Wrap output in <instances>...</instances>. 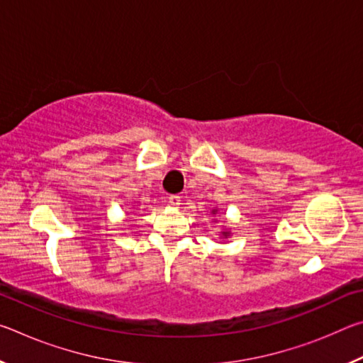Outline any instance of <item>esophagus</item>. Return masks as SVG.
<instances>
[{
  "instance_id": "34e87169",
  "label": "esophagus",
  "mask_w": 363,
  "mask_h": 363,
  "mask_svg": "<svg viewBox=\"0 0 363 363\" xmlns=\"http://www.w3.org/2000/svg\"><path fill=\"white\" fill-rule=\"evenodd\" d=\"M168 203L171 206H179L181 205V196L179 195H169L168 196Z\"/></svg>"
}]
</instances>
